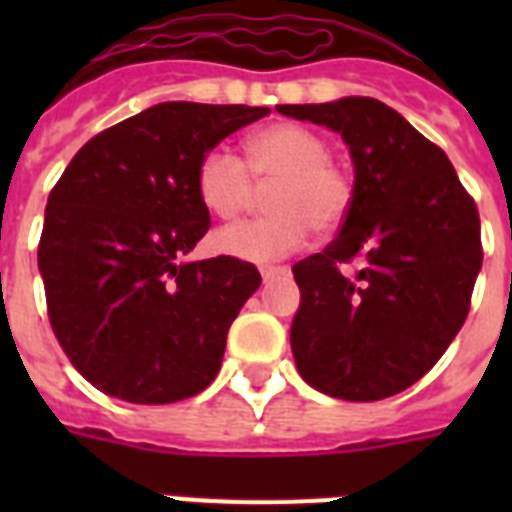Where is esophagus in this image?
Segmentation results:
<instances>
[{
  "label": "esophagus",
  "instance_id": "34e87169",
  "mask_svg": "<svg viewBox=\"0 0 512 512\" xmlns=\"http://www.w3.org/2000/svg\"><path fill=\"white\" fill-rule=\"evenodd\" d=\"M260 273H263L265 281L276 279V276H281V273H287V265H263L260 268Z\"/></svg>",
  "mask_w": 512,
  "mask_h": 512
}]
</instances>
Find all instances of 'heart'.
<instances>
[{"label": "heart", "mask_w": 512, "mask_h": 512, "mask_svg": "<svg viewBox=\"0 0 512 512\" xmlns=\"http://www.w3.org/2000/svg\"><path fill=\"white\" fill-rule=\"evenodd\" d=\"M247 162L228 148L201 156L196 191L212 215L231 220L252 204L257 183L271 185L268 215L215 233L223 255L247 263H273L308 241L311 228L335 231L353 204V177L329 156V140L303 124L279 122L252 132Z\"/></svg>", "instance_id": "b5f03b06"}]
</instances>
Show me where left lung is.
I'll return each instance as SVG.
<instances>
[{
    "mask_svg": "<svg viewBox=\"0 0 512 512\" xmlns=\"http://www.w3.org/2000/svg\"><path fill=\"white\" fill-rule=\"evenodd\" d=\"M340 132L353 204L324 252L292 265L297 372L342 401H380L430 372L470 311L484 263L476 201L452 162L374 98L279 106ZM359 260V271L344 268Z\"/></svg>",
    "mask_w": 512,
    "mask_h": 512,
    "instance_id": "left-lung-1",
    "label": "left lung"
}]
</instances>
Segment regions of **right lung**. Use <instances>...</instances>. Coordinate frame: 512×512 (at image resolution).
Returning a JSON list of instances; mask_svg holds the SVG:
<instances>
[{"mask_svg": "<svg viewBox=\"0 0 512 512\" xmlns=\"http://www.w3.org/2000/svg\"><path fill=\"white\" fill-rule=\"evenodd\" d=\"M271 114L159 103L87 140L50 191L39 239L47 316L76 372L130 404L207 388L260 273L239 257L183 263L209 231L201 156Z\"/></svg>", "mask_w": 512, "mask_h": 512, "instance_id": "add662e5", "label": "right lung"}]
</instances>
